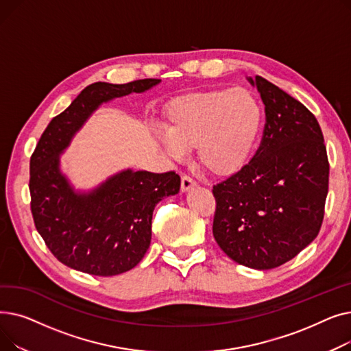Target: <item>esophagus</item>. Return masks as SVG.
<instances>
[{"label": "esophagus", "instance_id": "34e87169", "mask_svg": "<svg viewBox=\"0 0 351 351\" xmlns=\"http://www.w3.org/2000/svg\"><path fill=\"white\" fill-rule=\"evenodd\" d=\"M197 186V183L192 179V178H189V176H182V180H180V191L185 193V192H189L191 189H193V188H196Z\"/></svg>", "mask_w": 351, "mask_h": 351}]
</instances>
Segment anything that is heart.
Returning <instances> with one entry per match:
<instances>
[{
    "instance_id": "heart-1",
    "label": "heart",
    "mask_w": 351,
    "mask_h": 351,
    "mask_svg": "<svg viewBox=\"0 0 351 351\" xmlns=\"http://www.w3.org/2000/svg\"><path fill=\"white\" fill-rule=\"evenodd\" d=\"M263 110L249 89H213L175 99L165 112L162 146L176 159L196 149L199 165L213 176L241 172L254 151Z\"/></svg>"
}]
</instances>
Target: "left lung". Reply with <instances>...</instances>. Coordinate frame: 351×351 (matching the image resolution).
Segmentation results:
<instances>
[{"label":"left lung","mask_w":351,"mask_h":351,"mask_svg":"<svg viewBox=\"0 0 351 351\" xmlns=\"http://www.w3.org/2000/svg\"><path fill=\"white\" fill-rule=\"evenodd\" d=\"M265 104L261 147L245 168L213 186V236L232 261L269 270L291 261L322 228L328 160L310 110L262 77H247Z\"/></svg>","instance_id":"1"}]
</instances>
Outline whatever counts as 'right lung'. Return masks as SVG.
Here are the masks:
<instances>
[{
    "mask_svg": "<svg viewBox=\"0 0 351 351\" xmlns=\"http://www.w3.org/2000/svg\"><path fill=\"white\" fill-rule=\"evenodd\" d=\"M160 80L86 86L44 131L29 162L31 210L48 249L65 266L94 276L134 269L149 249L152 215L166 196L179 193L175 172L122 169L99 185L77 189L61 169V155L95 110Z\"/></svg>",
    "mask_w": 351,
    "mask_h": 351,
    "instance_id": "obj_1",
    "label": "right lung"
}]
</instances>
